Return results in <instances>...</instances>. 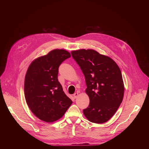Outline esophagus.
Returning <instances> with one entry per match:
<instances>
[{"instance_id": "obj_1", "label": "esophagus", "mask_w": 149, "mask_h": 149, "mask_svg": "<svg viewBox=\"0 0 149 149\" xmlns=\"http://www.w3.org/2000/svg\"><path fill=\"white\" fill-rule=\"evenodd\" d=\"M78 95H79V94H78V93H74V94L73 97H74V98H77L78 97Z\"/></svg>"}]
</instances>
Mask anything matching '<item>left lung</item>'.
Returning <instances> with one entry per match:
<instances>
[{
  "mask_svg": "<svg viewBox=\"0 0 149 149\" xmlns=\"http://www.w3.org/2000/svg\"><path fill=\"white\" fill-rule=\"evenodd\" d=\"M71 55L86 78L90 104L83 110L84 116L92 123L107 122L116 113L124 97L120 68L111 58L94 49L73 51Z\"/></svg>",
  "mask_w": 149,
  "mask_h": 149,
  "instance_id": "8db88e82",
  "label": "left lung"
}]
</instances>
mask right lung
Segmentation results:
<instances>
[{
  "label": "right lung",
  "mask_w": 149,
  "mask_h": 149,
  "mask_svg": "<svg viewBox=\"0 0 149 149\" xmlns=\"http://www.w3.org/2000/svg\"><path fill=\"white\" fill-rule=\"evenodd\" d=\"M71 57L64 49H54L34 59L25 78L24 94L26 103L39 119L52 123L61 118L72 104L58 81L61 63Z\"/></svg>",
  "instance_id": "add662e5"
}]
</instances>
